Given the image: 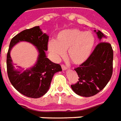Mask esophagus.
Here are the masks:
<instances>
[{"label": "esophagus", "mask_w": 121, "mask_h": 121, "mask_svg": "<svg viewBox=\"0 0 121 121\" xmlns=\"http://www.w3.org/2000/svg\"><path fill=\"white\" fill-rule=\"evenodd\" d=\"M61 68L63 69V71H65V70H67V67L65 65H63V64H61Z\"/></svg>", "instance_id": "34e87169"}]
</instances>
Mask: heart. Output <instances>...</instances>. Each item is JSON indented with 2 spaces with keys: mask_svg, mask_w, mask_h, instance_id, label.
Masks as SVG:
<instances>
[{
  "mask_svg": "<svg viewBox=\"0 0 121 121\" xmlns=\"http://www.w3.org/2000/svg\"><path fill=\"white\" fill-rule=\"evenodd\" d=\"M95 42L91 32H83L78 29H69L60 32L55 41L48 43V49L54 57L58 60L67 50V56L75 65L83 63L91 55Z\"/></svg>",
  "mask_w": 121,
  "mask_h": 121,
  "instance_id": "1",
  "label": "heart"
}]
</instances>
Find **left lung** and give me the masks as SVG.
Listing matches in <instances>:
<instances>
[{"mask_svg":"<svg viewBox=\"0 0 121 121\" xmlns=\"http://www.w3.org/2000/svg\"><path fill=\"white\" fill-rule=\"evenodd\" d=\"M96 33L100 42L88 59L75 68L78 81L71 85L72 89L77 95L86 97L93 96L104 89L113 73V52L112 45L105 41L104 37H106L100 31Z\"/></svg>","mask_w":121,"mask_h":121,"instance_id":"obj_1","label":"left lung"}]
</instances>
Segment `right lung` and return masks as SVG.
Listing matches in <instances>:
<instances>
[{
  "instance_id": "obj_1",
  "label": "right lung",
  "mask_w": 121,
  "mask_h": 121,
  "mask_svg": "<svg viewBox=\"0 0 121 121\" xmlns=\"http://www.w3.org/2000/svg\"><path fill=\"white\" fill-rule=\"evenodd\" d=\"M19 41H27L38 50L39 56L36 64L24 71L14 69L10 56V50ZM48 36L43 34L39 26H35L20 32L13 37L7 54V73L12 86L19 93L28 97L37 99L43 96L50 87L54 74L62 71L60 64L54 63L47 58Z\"/></svg>"
}]
</instances>
